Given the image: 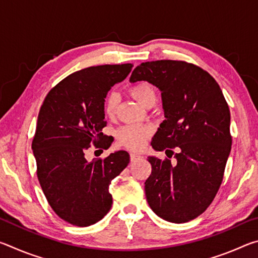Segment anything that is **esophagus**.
Returning <instances> with one entry per match:
<instances>
[{"instance_id":"34e87169","label":"esophagus","mask_w":258,"mask_h":258,"mask_svg":"<svg viewBox=\"0 0 258 258\" xmlns=\"http://www.w3.org/2000/svg\"><path fill=\"white\" fill-rule=\"evenodd\" d=\"M130 157H131V161H135L139 158H141V156L138 155V154H134V152H131L130 154Z\"/></svg>"}]
</instances>
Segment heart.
I'll use <instances>...</instances> for the list:
<instances>
[{"label":"heart","instance_id":"heart-1","mask_svg":"<svg viewBox=\"0 0 258 258\" xmlns=\"http://www.w3.org/2000/svg\"><path fill=\"white\" fill-rule=\"evenodd\" d=\"M130 94L140 106L146 108L150 104H155L157 101V92L155 87L148 82L135 83L128 90ZM119 103L118 94L111 92L107 95L104 100V112L109 117H112L117 111ZM152 130L146 125H126L117 131V140L120 145L132 150L141 149L150 137Z\"/></svg>","mask_w":258,"mask_h":258}]
</instances>
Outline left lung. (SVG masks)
Instances as JSON below:
<instances>
[{
  "label": "left lung",
  "instance_id": "obj_1",
  "mask_svg": "<svg viewBox=\"0 0 258 258\" xmlns=\"http://www.w3.org/2000/svg\"><path fill=\"white\" fill-rule=\"evenodd\" d=\"M139 81L161 92L165 120L152 148L167 157L177 150L175 164L148 157L152 169L145 183L147 202L163 220L185 223L206 211L223 180L232 145L229 106L216 81L184 61L142 62L130 78Z\"/></svg>",
  "mask_w": 258,
  "mask_h": 258
}]
</instances>
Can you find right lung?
<instances>
[{
  "instance_id": "obj_1",
  "label": "right lung",
  "mask_w": 258,
  "mask_h": 258,
  "mask_svg": "<svg viewBox=\"0 0 258 258\" xmlns=\"http://www.w3.org/2000/svg\"><path fill=\"white\" fill-rule=\"evenodd\" d=\"M132 67L103 64L74 73L47 93L38 113L32 143L38 181L54 213L73 225L103 218L112 204L109 184L130 163L124 150L93 161L86 160L85 152L91 145L110 147L102 133L104 99Z\"/></svg>"
}]
</instances>
